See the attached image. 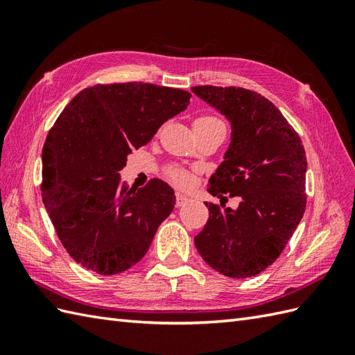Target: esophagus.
Wrapping results in <instances>:
<instances>
[{"mask_svg": "<svg viewBox=\"0 0 355 355\" xmlns=\"http://www.w3.org/2000/svg\"><path fill=\"white\" fill-rule=\"evenodd\" d=\"M175 198H177L175 205H177L178 207H180V206H183V205H186V202L191 200V198L187 197V195H184L183 192H175Z\"/></svg>", "mask_w": 355, "mask_h": 355, "instance_id": "1", "label": "esophagus"}]
</instances>
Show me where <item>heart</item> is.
<instances>
[{
  "label": "heart",
  "instance_id": "heart-1",
  "mask_svg": "<svg viewBox=\"0 0 355 355\" xmlns=\"http://www.w3.org/2000/svg\"><path fill=\"white\" fill-rule=\"evenodd\" d=\"M195 122H206V123H221L220 120L215 119V117H200L195 120ZM169 177L173 183H177L178 186H189L192 182V177L191 173L184 171V169H180V168H172L169 171Z\"/></svg>",
  "mask_w": 355,
  "mask_h": 355
}]
</instances>
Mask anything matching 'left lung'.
<instances>
[{
	"label": "left lung",
	"instance_id": "8db88e82",
	"mask_svg": "<svg viewBox=\"0 0 355 355\" xmlns=\"http://www.w3.org/2000/svg\"><path fill=\"white\" fill-rule=\"evenodd\" d=\"M192 93L232 126L229 149L209 178L207 192L239 197L236 209L206 202L209 220L195 247L224 276H256L279 258L304 216L302 140L273 103L250 89L202 85Z\"/></svg>",
	"mask_w": 355,
	"mask_h": 355
}]
</instances>
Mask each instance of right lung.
I'll use <instances>...</instances> for the list:
<instances>
[{
  "label": "right lung",
  "mask_w": 355,
  "mask_h": 355,
  "mask_svg": "<svg viewBox=\"0 0 355 355\" xmlns=\"http://www.w3.org/2000/svg\"><path fill=\"white\" fill-rule=\"evenodd\" d=\"M184 89L141 82L82 89L42 149V201L65 250L97 275H117L146 254L175 206L168 183L135 191L120 180L132 149L189 105Z\"/></svg>",
  "instance_id": "add662e5"
}]
</instances>
